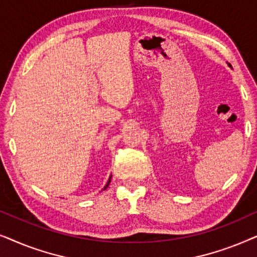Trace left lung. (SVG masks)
<instances>
[{"instance_id":"left-lung-1","label":"left lung","mask_w":257,"mask_h":257,"mask_svg":"<svg viewBox=\"0 0 257 257\" xmlns=\"http://www.w3.org/2000/svg\"><path fill=\"white\" fill-rule=\"evenodd\" d=\"M229 66H230V64H229Z\"/></svg>"}]
</instances>
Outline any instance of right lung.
<instances>
[{"mask_svg":"<svg viewBox=\"0 0 257 257\" xmlns=\"http://www.w3.org/2000/svg\"><path fill=\"white\" fill-rule=\"evenodd\" d=\"M110 181H111V177H110V179H108L107 184H106V186H105V187H104V189H106V188H107V186H108V185H110Z\"/></svg>","mask_w":257,"mask_h":257,"instance_id":"right-lung-1","label":"right lung"}]
</instances>
